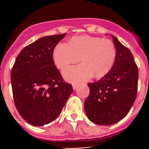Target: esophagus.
<instances>
[{
	"instance_id": "esophagus-1",
	"label": "esophagus",
	"mask_w": 149,
	"mask_h": 149,
	"mask_svg": "<svg viewBox=\"0 0 149 149\" xmlns=\"http://www.w3.org/2000/svg\"><path fill=\"white\" fill-rule=\"evenodd\" d=\"M78 86V84H72V87H73L74 89H76Z\"/></svg>"
}]
</instances>
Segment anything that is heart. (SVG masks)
Segmentation results:
<instances>
[{"mask_svg": "<svg viewBox=\"0 0 149 149\" xmlns=\"http://www.w3.org/2000/svg\"><path fill=\"white\" fill-rule=\"evenodd\" d=\"M55 65L64 68L72 63L82 64L63 71V75L71 81H84L94 75L101 77L113 68L116 57V48L110 39L90 36H74L69 43H60L53 54Z\"/></svg>", "mask_w": 149, "mask_h": 149, "instance_id": "heart-1", "label": "heart"}]
</instances>
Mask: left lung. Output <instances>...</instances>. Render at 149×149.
<instances>
[{"instance_id":"8db88e82","label":"left lung","mask_w":149,"mask_h":149,"mask_svg":"<svg viewBox=\"0 0 149 149\" xmlns=\"http://www.w3.org/2000/svg\"><path fill=\"white\" fill-rule=\"evenodd\" d=\"M116 57L111 70L99 81L89 83L84 109L91 122L110 125L127 116L136 100L138 67L131 51L115 36Z\"/></svg>"}]
</instances>
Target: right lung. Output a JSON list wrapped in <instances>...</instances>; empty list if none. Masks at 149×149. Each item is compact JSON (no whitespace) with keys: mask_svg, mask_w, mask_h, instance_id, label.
Masks as SVG:
<instances>
[{"mask_svg":"<svg viewBox=\"0 0 149 149\" xmlns=\"http://www.w3.org/2000/svg\"><path fill=\"white\" fill-rule=\"evenodd\" d=\"M66 33L44 36L26 46L15 59L11 84L15 107L34 126H42L60 116L72 84L64 82L54 65L55 47Z\"/></svg>","mask_w":149,"mask_h":149,"instance_id":"right-lung-1","label":"right lung"}]
</instances>
